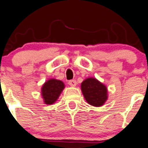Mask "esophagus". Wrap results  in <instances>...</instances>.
Instances as JSON below:
<instances>
[{"label":"esophagus","instance_id":"esophagus-1","mask_svg":"<svg viewBox=\"0 0 148 148\" xmlns=\"http://www.w3.org/2000/svg\"><path fill=\"white\" fill-rule=\"evenodd\" d=\"M68 84L70 86L75 87V86L77 85V82H76V81H75V80H71V81H69Z\"/></svg>","mask_w":148,"mask_h":148}]
</instances>
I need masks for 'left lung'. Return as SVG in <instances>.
<instances>
[{
    "label": "left lung",
    "instance_id": "obj_1",
    "mask_svg": "<svg viewBox=\"0 0 148 148\" xmlns=\"http://www.w3.org/2000/svg\"><path fill=\"white\" fill-rule=\"evenodd\" d=\"M81 87L86 101L90 105L101 107L108 100V88L97 78H86L81 83Z\"/></svg>",
    "mask_w": 148,
    "mask_h": 148
}]
</instances>
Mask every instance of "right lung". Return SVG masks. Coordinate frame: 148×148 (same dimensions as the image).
Here are the masks:
<instances>
[{
    "label": "right lung",
    "instance_id": "1",
    "mask_svg": "<svg viewBox=\"0 0 148 148\" xmlns=\"http://www.w3.org/2000/svg\"><path fill=\"white\" fill-rule=\"evenodd\" d=\"M64 88V83L55 78H51L43 84L41 88V96L46 105L55 103Z\"/></svg>",
    "mask_w": 148,
    "mask_h": 148
}]
</instances>
